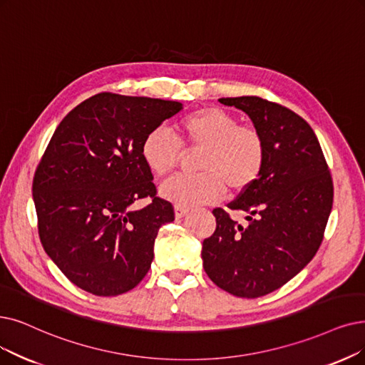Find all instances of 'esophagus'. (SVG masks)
Returning a JSON list of instances; mask_svg holds the SVG:
<instances>
[{
	"label": "esophagus",
	"instance_id": "1",
	"mask_svg": "<svg viewBox=\"0 0 365 365\" xmlns=\"http://www.w3.org/2000/svg\"><path fill=\"white\" fill-rule=\"evenodd\" d=\"M187 212H188V210L185 207L175 205V217H177V218H182Z\"/></svg>",
	"mask_w": 365,
	"mask_h": 365
}]
</instances>
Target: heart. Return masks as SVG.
<instances>
[{
	"instance_id": "heart-1",
	"label": "heart",
	"mask_w": 365,
	"mask_h": 365,
	"mask_svg": "<svg viewBox=\"0 0 365 365\" xmlns=\"http://www.w3.org/2000/svg\"><path fill=\"white\" fill-rule=\"evenodd\" d=\"M181 141L202 148L195 175H177L162 185V196L177 205L193 207L247 190L264 170L265 140L252 127L222 108H200L180 120ZM140 157L155 177H166L182 157V144L166 128H154L140 143Z\"/></svg>"
}]
</instances>
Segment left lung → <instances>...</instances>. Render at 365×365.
<instances>
[{
  "instance_id": "obj_1",
  "label": "left lung",
  "mask_w": 365,
  "mask_h": 365,
  "mask_svg": "<svg viewBox=\"0 0 365 365\" xmlns=\"http://www.w3.org/2000/svg\"><path fill=\"white\" fill-rule=\"evenodd\" d=\"M250 116L267 158L259 178L227 208L249 214L247 226L223 208L203 240V269L226 292L259 298L282 287L309 264L324 240L334 187L322 148L307 121L256 96L218 98Z\"/></svg>"
}]
</instances>
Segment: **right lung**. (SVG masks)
I'll use <instances>...</instances> for the list:
<instances>
[{"label": "right lung", "mask_w": 365, "mask_h": 365, "mask_svg": "<svg viewBox=\"0 0 365 365\" xmlns=\"http://www.w3.org/2000/svg\"><path fill=\"white\" fill-rule=\"evenodd\" d=\"M180 101L100 93L56 127L33 180L43 249L78 287L97 297L132 290L154 259L158 229L175 220L140 157L148 132ZM150 195L142 210L133 203Z\"/></svg>", "instance_id": "add662e5"}]
</instances>
